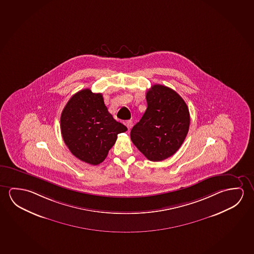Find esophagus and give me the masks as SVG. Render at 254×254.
Here are the masks:
<instances>
[{
  "instance_id": "obj_1",
  "label": "esophagus",
  "mask_w": 254,
  "mask_h": 254,
  "mask_svg": "<svg viewBox=\"0 0 254 254\" xmlns=\"http://www.w3.org/2000/svg\"><path fill=\"white\" fill-rule=\"evenodd\" d=\"M125 125H126V126H127L128 129H130L131 126H132V121H131V120H128V121H126Z\"/></svg>"
}]
</instances>
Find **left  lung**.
<instances>
[{
    "instance_id": "obj_1",
    "label": "left lung",
    "mask_w": 254,
    "mask_h": 254,
    "mask_svg": "<svg viewBox=\"0 0 254 254\" xmlns=\"http://www.w3.org/2000/svg\"><path fill=\"white\" fill-rule=\"evenodd\" d=\"M145 98L147 109L130 130V139L149 161H163L186 139L189 109L177 92L164 85H153Z\"/></svg>"
}]
</instances>
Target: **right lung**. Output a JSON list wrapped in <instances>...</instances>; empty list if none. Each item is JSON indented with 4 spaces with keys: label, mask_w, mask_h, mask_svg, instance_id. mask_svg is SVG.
Segmentation results:
<instances>
[{
    "label": "right lung",
    "mask_w": 254,
    "mask_h": 254,
    "mask_svg": "<svg viewBox=\"0 0 254 254\" xmlns=\"http://www.w3.org/2000/svg\"><path fill=\"white\" fill-rule=\"evenodd\" d=\"M127 127L114 119L101 93L90 89L75 93L61 115V131L74 156L91 165L104 161L117 135Z\"/></svg>",
    "instance_id": "right-lung-1"
}]
</instances>
